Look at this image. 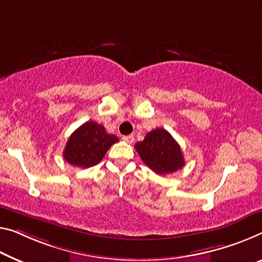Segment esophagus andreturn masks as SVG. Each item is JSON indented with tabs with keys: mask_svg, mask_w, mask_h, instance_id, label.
<instances>
[{
	"mask_svg": "<svg viewBox=\"0 0 262 262\" xmlns=\"http://www.w3.org/2000/svg\"><path fill=\"white\" fill-rule=\"evenodd\" d=\"M124 142H126V143H134V140H135V137L132 136V135H128V136H123V138H122Z\"/></svg>",
	"mask_w": 262,
	"mask_h": 262,
	"instance_id": "esophagus-1",
	"label": "esophagus"
}]
</instances>
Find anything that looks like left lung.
<instances>
[{"instance_id": "obj_1", "label": "left lung", "mask_w": 262, "mask_h": 262, "mask_svg": "<svg viewBox=\"0 0 262 262\" xmlns=\"http://www.w3.org/2000/svg\"><path fill=\"white\" fill-rule=\"evenodd\" d=\"M135 147L145 165L157 174L173 173L185 165L182 148L165 128L148 132Z\"/></svg>"}]
</instances>
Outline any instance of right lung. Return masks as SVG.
I'll return each mask as SVG.
<instances>
[{"mask_svg": "<svg viewBox=\"0 0 262 262\" xmlns=\"http://www.w3.org/2000/svg\"><path fill=\"white\" fill-rule=\"evenodd\" d=\"M118 140L117 136L106 134L103 125L90 120L72 132L63 151V158L72 166H95Z\"/></svg>", "mask_w": 262, "mask_h": 262, "instance_id": "right-lung-1", "label": "right lung"}]
</instances>
